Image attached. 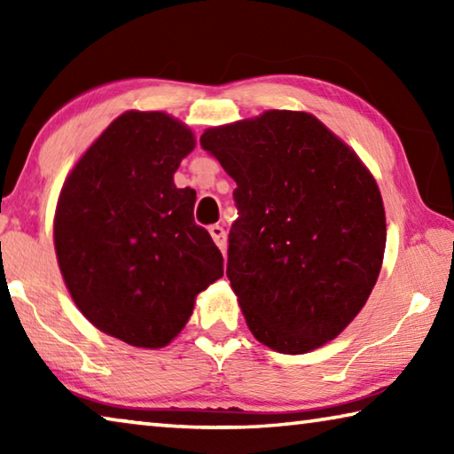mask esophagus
Wrapping results in <instances>:
<instances>
[{
    "mask_svg": "<svg viewBox=\"0 0 454 454\" xmlns=\"http://www.w3.org/2000/svg\"><path fill=\"white\" fill-rule=\"evenodd\" d=\"M208 230H210V236L214 238V242H216L218 248L224 252L226 250V230L222 228L220 224H214Z\"/></svg>",
    "mask_w": 454,
    "mask_h": 454,
    "instance_id": "34e87169",
    "label": "esophagus"
}]
</instances>
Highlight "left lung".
<instances>
[{"label":"left lung","mask_w":454,"mask_h":454,"mask_svg":"<svg viewBox=\"0 0 454 454\" xmlns=\"http://www.w3.org/2000/svg\"><path fill=\"white\" fill-rule=\"evenodd\" d=\"M200 144L236 182L226 276L252 334L284 355L333 340L371 296L387 246L371 172L304 112L210 128Z\"/></svg>","instance_id":"obj_1"}]
</instances>
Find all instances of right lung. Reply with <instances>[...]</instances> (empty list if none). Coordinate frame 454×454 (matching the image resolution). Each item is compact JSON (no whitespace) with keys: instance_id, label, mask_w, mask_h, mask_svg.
Segmentation results:
<instances>
[{"instance_id":"right-lung-1","label":"right lung","mask_w":454,"mask_h":454,"mask_svg":"<svg viewBox=\"0 0 454 454\" xmlns=\"http://www.w3.org/2000/svg\"><path fill=\"white\" fill-rule=\"evenodd\" d=\"M194 150L186 126L162 112H128L67 176L53 238L59 270L91 325L132 347H166L198 292L224 274L196 192L174 186Z\"/></svg>"}]
</instances>
